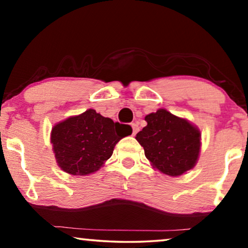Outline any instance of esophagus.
<instances>
[{
    "instance_id": "34e87169",
    "label": "esophagus",
    "mask_w": 248,
    "mask_h": 248,
    "mask_svg": "<svg viewBox=\"0 0 248 248\" xmlns=\"http://www.w3.org/2000/svg\"><path fill=\"white\" fill-rule=\"evenodd\" d=\"M131 127H132V134H133V136H136V134L138 133V131H139V130H140L139 125H138V124H132Z\"/></svg>"
}]
</instances>
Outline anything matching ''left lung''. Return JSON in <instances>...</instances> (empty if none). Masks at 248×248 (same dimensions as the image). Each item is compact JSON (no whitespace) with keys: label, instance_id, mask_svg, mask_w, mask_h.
<instances>
[{"label":"left lung","instance_id":"left-lung-1","mask_svg":"<svg viewBox=\"0 0 248 248\" xmlns=\"http://www.w3.org/2000/svg\"><path fill=\"white\" fill-rule=\"evenodd\" d=\"M148 124L137 133L145 157L162 174L177 177L196 166L201 149V132L189 120L159 108L145 116Z\"/></svg>","mask_w":248,"mask_h":248}]
</instances>
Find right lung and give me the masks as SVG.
<instances>
[{"label": "right lung", "instance_id": "right-lung-1", "mask_svg": "<svg viewBox=\"0 0 248 248\" xmlns=\"http://www.w3.org/2000/svg\"><path fill=\"white\" fill-rule=\"evenodd\" d=\"M131 133L130 125L114 123L90 108L54 124L50 142L62 170L73 176H86L103 167L115 145Z\"/></svg>", "mask_w": 248, "mask_h": 248}]
</instances>
